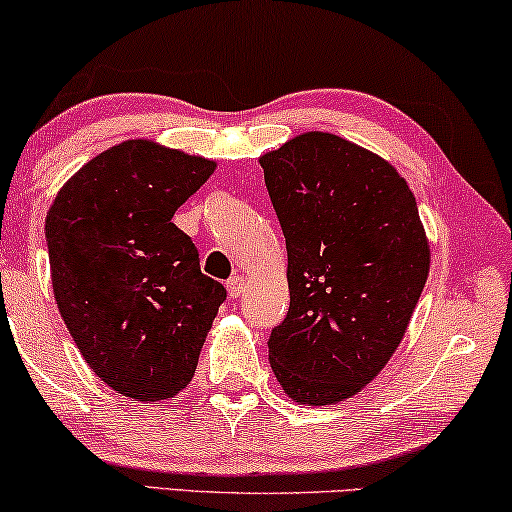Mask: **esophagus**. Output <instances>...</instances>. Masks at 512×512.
<instances>
[{
    "label": "esophagus",
    "instance_id": "obj_1",
    "mask_svg": "<svg viewBox=\"0 0 512 512\" xmlns=\"http://www.w3.org/2000/svg\"><path fill=\"white\" fill-rule=\"evenodd\" d=\"M227 292H229V297H232V299L241 297V294H243V278L241 276L229 278L227 280Z\"/></svg>",
    "mask_w": 512,
    "mask_h": 512
}]
</instances>
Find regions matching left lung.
I'll use <instances>...</instances> for the list:
<instances>
[{"instance_id":"8db88e82","label":"left lung","mask_w":512,"mask_h":512,"mask_svg":"<svg viewBox=\"0 0 512 512\" xmlns=\"http://www.w3.org/2000/svg\"><path fill=\"white\" fill-rule=\"evenodd\" d=\"M259 164L290 285L271 369L297 403L350 399L390 362L427 283L415 197L390 162L327 132L294 136Z\"/></svg>"}]
</instances>
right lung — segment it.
Listing matches in <instances>:
<instances>
[{
    "label": "right lung",
    "mask_w": 512,
    "mask_h": 512,
    "mask_svg": "<svg viewBox=\"0 0 512 512\" xmlns=\"http://www.w3.org/2000/svg\"><path fill=\"white\" fill-rule=\"evenodd\" d=\"M213 171L204 157L132 139L92 157L50 206L57 308L90 369L122 397L162 401L190 385L227 297L171 222Z\"/></svg>",
    "instance_id": "1"
}]
</instances>
